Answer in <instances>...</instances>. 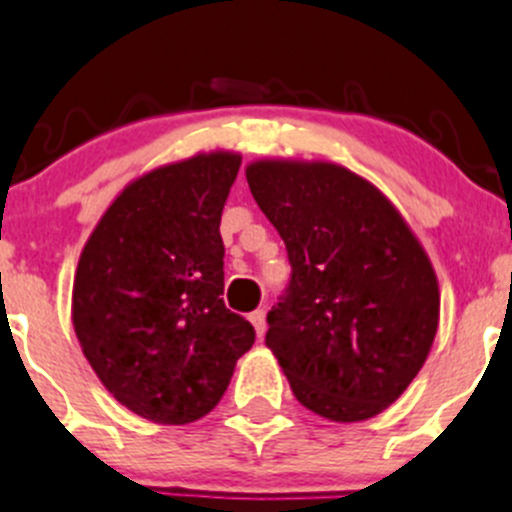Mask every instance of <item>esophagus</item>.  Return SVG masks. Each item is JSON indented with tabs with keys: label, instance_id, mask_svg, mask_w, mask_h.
Instances as JSON below:
<instances>
[{
	"label": "esophagus",
	"instance_id": "esophagus-1",
	"mask_svg": "<svg viewBox=\"0 0 512 512\" xmlns=\"http://www.w3.org/2000/svg\"><path fill=\"white\" fill-rule=\"evenodd\" d=\"M250 323L252 326H255V333L257 336H265V328H267V323H265V310H255V313H250Z\"/></svg>",
	"mask_w": 512,
	"mask_h": 512
}]
</instances>
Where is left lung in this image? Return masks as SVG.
Here are the masks:
<instances>
[{
	"label": "left lung",
	"mask_w": 512,
	"mask_h": 512,
	"mask_svg": "<svg viewBox=\"0 0 512 512\" xmlns=\"http://www.w3.org/2000/svg\"><path fill=\"white\" fill-rule=\"evenodd\" d=\"M257 207L283 237L290 280L265 343L295 399L333 422L394 404L419 374L439 321L422 245L389 199L336 164L247 166Z\"/></svg>",
	"instance_id": "8db88e82"
}]
</instances>
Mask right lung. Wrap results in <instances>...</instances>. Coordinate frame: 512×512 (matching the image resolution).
<instances>
[{"label":"right lung","instance_id":"add662e5","mask_svg":"<svg viewBox=\"0 0 512 512\" xmlns=\"http://www.w3.org/2000/svg\"><path fill=\"white\" fill-rule=\"evenodd\" d=\"M240 161L199 154L141 176L80 255L73 326L85 358L123 407L156 424L212 412L255 343L222 300L219 222Z\"/></svg>","mask_w":512,"mask_h":512}]
</instances>
